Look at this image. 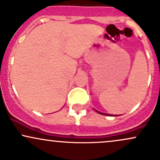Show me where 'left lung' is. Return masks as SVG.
<instances>
[{"mask_svg": "<svg viewBox=\"0 0 160 160\" xmlns=\"http://www.w3.org/2000/svg\"><path fill=\"white\" fill-rule=\"evenodd\" d=\"M95 111H96V110H95ZM97 112H98V113H100V114H102V115H106V116H116V115H112V114H108V113H102V112H100V111H96Z\"/></svg>", "mask_w": 160, "mask_h": 160, "instance_id": "1", "label": "left lung"}]
</instances>
